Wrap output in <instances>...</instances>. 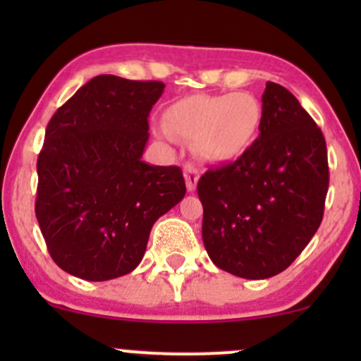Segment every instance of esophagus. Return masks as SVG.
Returning a JSON list of instances; mask_svg holds the SVG:
<instances>
[{
	"instance_id": "34e87169",
	"label": "esophagus",
	"mask_w": 361,
	"mask_h": 361,
	"mask_svg": "<svg viewBox=\"0 0 361 361\" xmlns=\"http://www.w3.org/2000/svg\"><path fill=\"white\" fill-rule=\"evenodd\" d=\"M183 175H185L186 188H188V192H195V188H197V183H198V169H197V166H195V164H192V163L185 164Z\"/></svg>"
}]
</instances>
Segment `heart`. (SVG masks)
<instances>
[{"mask_svg":"<svg viewBox=\"0 0 361 361\" xmlns=\"http://www.w3.org/2000/svg\"><path fill=\"white\" fill-rule=\"evenodd\" d=\"M263 106L255 94H192L166 111L169 130L180 137L200 140L202 151L214 161L243 156L259 134Z\"/></svg>","mask_w":361,"mask_h":361,"instance_id":"1","label":"heart"}]
</instances>
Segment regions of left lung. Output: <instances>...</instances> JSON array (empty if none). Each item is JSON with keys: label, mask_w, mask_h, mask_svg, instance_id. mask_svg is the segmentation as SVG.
<instances>
[{"label": "left lung", "mask_w": 361, "mask_h": 361, "mask_svg": "<svg viewBox=\"0 0 361 361\" xmlns=\"http://www.w3.org/2000/svg\"><path fill=\"white\" fill-rule=\"evenodd\" d=\"M259 135L234 163L198 180L202 238L215 267L247 280L287 270L316 234L329 186L321 128L268 81Z\"/></svg>", "instance_id": "obj_1"}]
</instances>
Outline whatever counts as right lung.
I'll return each mask as SVG.
<instances>
[{
	"mask_svg": "<svg viewBox=\"0 0 361 361\" xmlns=\"http://www.w3.org/2000/svg\"><path fill=\"white\" fill-rule=\"evenodd\" d=\"M161 81L102 74L81 86L45 130L35 215L56 264L105 281L137 268L149 233L186 193L178 166L142 161Z\"/></svg>",
	"mask_w": 361,
	"mask_h": 361,
	"instance_id": "add662e5",
	"label": "right lung"
}]
</instances>
